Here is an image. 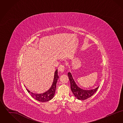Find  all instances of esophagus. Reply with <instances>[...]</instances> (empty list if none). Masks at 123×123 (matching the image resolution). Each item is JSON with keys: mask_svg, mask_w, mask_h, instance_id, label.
<instances>
[{"mask_svg": "<svg viewBox=\"0 0 123 123\" xmlns=\"http://www.w3.org/2000/svg\"><path fill=\"white\" fill-rule=\"evenodd\" d=\"M64 69H65L64 66V65H63V64L60 65L59 66L58 68V71H59L60 72H61V73H63V72L64 71Z\"/></svg>", "mask_w": 123, "mask_h": 123, "instance_id": "obj_1", "label": "esophagus"}]
</instances>
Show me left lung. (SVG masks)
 Listing matches in <instances>:
<instances>
[{
  "mask_svg": "<svg viewBox=\"0 0 123 123\" xmlns=\"http://www.w3.org/2000/svg\"><path fill=\"white\" fill-rule=\"evenodd\" d=\"M68 76L70 81V88L71 91L77 99L85 100L90 98L97 91V89L99 87H98L95 89L89 90L82 89L77 86L70 72L68 73Z\"/></svg>",
  "mask_w": 123,
  "mask_h": 123,
  "instance_id": "obj_1",
  "label": "left lung"
}]
</instances>
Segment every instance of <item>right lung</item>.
<instances>
[{"label": "right lung", "instance_id": "right-lung-1", "mask_svg": "<svg viewBox=\"0 0 123 123\" xmlns=\"http://www.w3.org/2000/svg\"><path fill=\"white\" fill-rule=\"evenodd\" d=\"M59 76L58 75V70H56L55 72L54 77V80L53 82V85L51 86V88L49 89L46 92L41 94H36L30 93V91L28 89H27V91L30 94V95L33 97L34 99H36L41 102H46L48 101L51 99H52L56 91V84L57 81L59 79Z\"/></svg>", "mask_w": 123, "mask_h": 123}]
</instances>
